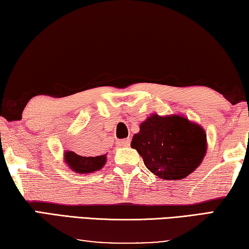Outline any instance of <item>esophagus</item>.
<instances>
[{"mask_svg":"<svg viewBox=\"0 0 249 249\" xmlns=\"http://www.w3.org/2000/svg\"><path fill=\"white\" fill-rule=\"evenodd\" d=\"M130 144V139L128 138V139H121V140H118L117 141V146L118 147H128Z\"/></svg>","mask_w":249,"mask_h":249,"instance_id":"esophagus-1","label":"esophagus"}]
</instances>
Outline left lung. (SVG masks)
<instances>
[{
  "mask_svg": "<svg viewBox=\"0 0 249 249\" xmlns=\"http://www.w3.org/2000/svg\"><path fill=\"white\" fill-rule=\"evenodd\" d=\"M131 147L157 177L178 180L194 173L202 162L207 139L205 130L185 117L155 113L140 124Z\"/></svg>",
  "mask_w": 249,
  "mask_h": 249,
  "instance_id": "left-lung-1",
  "label": "left lung"
}]
</instances>
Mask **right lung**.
Listing matches in <instances>:
<instances>
[{
    "mask_svg": "<svg viewBox=\"0 0 249 249\" xmlns=\"http://www.w3.org/2000/svg\"><path fill=\"white\" fill-rule=\"evenodd\" d=\"M64 160L70 169L78 174H90L100 170L105 166L107 155L97 157H83L73 151H67Z\"/></svg>",
    "mask_w": 249,
    "mask_h": 249,
    "instance_id": "right-lung-1",
    "label": "right lung"
}]
</instances>
